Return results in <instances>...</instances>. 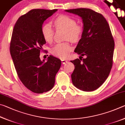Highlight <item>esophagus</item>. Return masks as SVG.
<instances>
[{
  "instance_id": "34e87169",
  "label": "esophagus",
  "mask_w": 125,
  "mask_h": 125,
  "mask_svg": "<svg viewBox=\"0 0 125 125\" xmlns=\"http://www.w3.org/2000/svg\"><path fill=\"white\" fill-rule=\"evenodd\" d=\"M61 61H62V63L63 64H65V63H67L68 62V61L64 60V59H62V60H61Z\"/></svg>"
}]
</instances>
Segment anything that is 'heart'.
Returning a JSON list of instances; mask_svg holds the SVG:
<instances>
[{"instance_id": "heart-1", "label": "heart", "mask_w": 125, "mask_h": 125, "mask_svg": "<svg viewBox=\"0 0 125 125\" xmlns=\"http://www.w3.org/2000/svg\"><path fill=\"white\" fill-rule=\"evenodd\" d=\"M56 29L65 30V39L72 42H77L82 36L83 30L80 25H77L76 21L70 16L60 15L53 21ZM42 35L46 42L51 43L53 37L54 30L51 25L46 23L42 26ZM72 50V47L68 42L58 43L52 48L51 53L53 56L60 58H65Z\"/></svg>"}]
</instances>
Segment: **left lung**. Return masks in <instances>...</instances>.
Returning <instances> with one entry per match:
<instances>
[{
  "label": "left lung",
  "instance_id": "8db88e82",
  "mask_svg": "<svg viewBox=\"0 0 125 125\" xmlns=\"http://www.w3.org/2000/svg\"><path fill=\"white\" fill-rule=\"evenodd\" d=\"M65 11L80 16L83 24V34L74 52L85 58L71 61L75 67L71 75L72 83L84 92L94 91L104 83L113 65L115 43L109 25L102 15L92 9Z\"/></svg>",
  "mask_w": 125,
  "mask_h": 125
}]
</instances>
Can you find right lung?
Returning a JSON list of instances; mask_svg holds the SVG:
<instances>
[{"instance_id": "obj_1", "label": "right lung", "mask_w": 125, "mask_h": 125, "mask_svg": "<svg viewBox=\"0 0 125 125\" xmlns=\"http://www.w3.org/2000/svg\"><path fill=\"white\" fill-rule=\"evenodd\" d=\"M57 9H32L20 16L14 25L10 51L16 73L22 84L35 93L52 89L61 61L50 55L41 60L40 51L46 41L41 29L45 21Z\"/></svg>"}]
</instances>
